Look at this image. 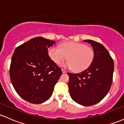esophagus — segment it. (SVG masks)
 Returning <instances> with one entry per match:
<instances>
[{"label": "esophagus", "instance_id": "1", "mask_svg": "<svg viewBox=\"0 0 124 124\" xmlns=\"http://www.w3.org/2000/svg\"><path fill=\"white\" fill-rule=\"evenodd\" d=\"M62 73H66L67 72V71H66V70H63V69H62Z\"/></svg>", "mask_w": 124, "mask_h": 124}]
</instances>
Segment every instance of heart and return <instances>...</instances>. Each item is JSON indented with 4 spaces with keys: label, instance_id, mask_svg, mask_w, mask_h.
Wrapping results in <instances>:
<instances>
[{
    "label": "heart",
    "instance_id": "heart-1",
    "mask_svg": "<svg viewBox=\"0 0 124 124\" xmlns=\"http://www.w3.org/2000/svg\"><path fill=\"white\" fill-rule=\"evenodd\" d=\"M60 49L51 47L48 49L50 59L57 64H60L67 59L63 63L65 67L72 69L75 72H82L92 64L94 59L93 49L81 43L66 41L59 45Z\"/></svg>",
    "mask_w": 124,
    "mask_h": 124
}]
</instances>
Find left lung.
<instances>
[{
    "instance_id": "obj_1",
    "label": "left lung",
    "mask_w": 124,
    "mask_h": 124,
    "mask_svg": "<svg viewBox=\"0 0 124 124\" xmlns=\"http://www.w3.org/2000/svg\"><path fill=\"white\" fill-rule=\"evenodd\" d=\"M83 41L93 47V61L81 73H68V88L74 101L89 106L101 101L109 92L112 83L114 63L109 52L101 44L92 40Z\"/></svg>"
}]
</instances>
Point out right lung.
Returning a JSON list of instances; mask_svg holds the SVG:
<instances>
[{
	"label": "right lung",
	"mask_w": 124,
	"mask_h": 124,
	"mask_svg": "<svg viewBox=\"0 0 124 124\" xmlns=\"http://www.w3.org/2000/svg\"><path fill=\"white\" fill-rule=\"evenodd\" d=\"M54 43L43 37H35L17 47L12 57V84L18 95L31 103L49 100L62 75L61 68L48 54V48Z\"/></svg>",
	"instance_id": "right-lung-1"
}]
</instances>
